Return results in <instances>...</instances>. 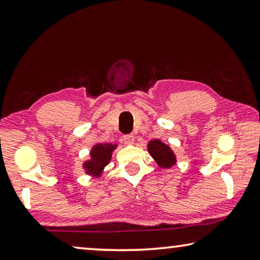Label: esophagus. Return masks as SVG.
Here are the masks:
<instances>
[{"label": "esophagus", "mask_w": 260, "mask_h": 260, "mask_svg": "<svg viewBox=\"0 0 260 260\" xmlns=\"http://www.w3.org/2000/svg\"><path fill=\"white\" fill-rule=\"evenodd\" d=\"M122 141L126 143V145H133L134 143V135L133 134H126L122 137Z\"/></svg>", "instance_id": "1"}]
</instances>
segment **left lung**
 I'll use <instances>...</instances> for the list:
<instances>
[{"mask_svg":"<svg viewBox=\"0 0 260 260\" xmlns=\"http://www.w3.org/2000/svg\"><path fill=\"white\" fill-rule=\"evenodd\" d=\"M148 151L160 168H171L176 163V156L170 147L159 140H152L148 143Z\"/></svg>","mask_w":260,"mask_h":260,"instance_id":"8db88e82","label":"left lung"}]
</instances>
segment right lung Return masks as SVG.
<instances>
[{"mask_svg":"<svg viewBox=\"0 0 260 260\" xmlns=\"http://www.w3.org/2000/svg\"><path fill=\"white\" fill-rule=\"evenodd\" d=\"M117 145L113 143H97L94 145L90 152L91 158L83 164L84 170L88 175L100 177L103 169L110 163L112 157V151L115 149Z\"/></svg>","mask_w":260,"mask_h":260,"instance_id":"add662e5","label":"right lung"}]
</instances>
